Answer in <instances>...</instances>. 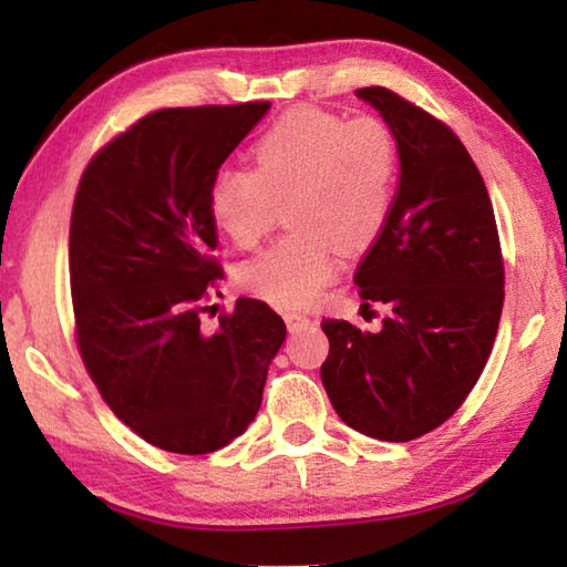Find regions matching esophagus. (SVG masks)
Listing matches in <instances>:
<instances>
[{
    "label": "esophagus",
    "mask_w": 567,
    "mask_h": 567,
    "mask_svg": "<svg viewBox=\"0 0 567 567\" xmlns=\"http://www.w3.org/2000/svg\"><path fill=\"white\" fill-rule=\"evenodd\" d=\"M282 318L287 322V328H290V332H297V330H302L305 324H310V318H307V315H300V312H285Z\"/></svg>",
    "instance_id": "esophagus-1"
}]
</instances>
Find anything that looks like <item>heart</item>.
I'll return each mask as SVG.
<instances>
[{"mask_svg":"<svg viewBox=\"0 0 567 567\" xmlns=\"http://www.w3.org/2000/svg\"><path fill=\"white\" fill-rule=\"evenodd\" d=\"M255 169H219L209 187L215 227L239 249L270 233L287 205L280 243L237 267V285L277 307H307L340 270V252L375 243L398 192L400 155L388 124L297 110L252 147Z\"/></svg>","mask_w":567,"mask_h":567,"instance_id":"1","label":"heart"}]
</instances>
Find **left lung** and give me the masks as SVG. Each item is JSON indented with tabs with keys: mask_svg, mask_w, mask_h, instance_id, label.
<instances>
[{
	"mask_svg": "<svg viewBox=\"0 0 567 567\" xmlns=\"http://www.w3.org/2000/svg\"><path fill=\"white\" fill-rule=\"evenodd\" d=\"M398 142L400 185L354 285L385 305L378 332L322 320L320 378L344 425L388 443L430 433L463 405L491 358L503 257L485 182L455 132L385 87L354 92Z\"/></svg>",
	"mask_w": 567,
	"mask_h": 567,
	"instance_id": "left-lung-1",
	"label": "left lung"
}]
</instances>
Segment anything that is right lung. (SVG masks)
<instances>
[{"label":"right lung","mask_w":567,"mask_h":567,"mask_svg":"<svg viewBox=\"0 0 567 567\" xmlns=\"http://www.w3.org/2000/svg\"><path fill=\"white\" fill-rule=\"evenodd\" d=\"M270 104L172 107L102 147L76 187L70 282L76 342L94 385L150 445L207 455L262 405L287 328L239 297L215 332L199 312L223 270L209 187Z\"/></svg>","instance_id":"1"}]
</instances>
